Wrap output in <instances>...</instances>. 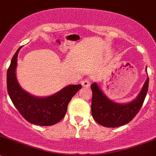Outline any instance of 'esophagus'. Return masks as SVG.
<instances>
[{
  "instance_id": "34e87169",
  "label": "esophagus",
  "mask_w": 156,
  "mask_h": 156,
  "mask_svg": "<svg viewBox=\"0 0 156 156\" xmlns=\"http://www.w3.org/2000/svg\"><path fill=\"white\" fill-rule=\"evenodd\" d=\"M81 84H82L83 87H88L90 84V81L89 79H84L81 81Z\"/></svg>"
}]
</instances>
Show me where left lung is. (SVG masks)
Masks as SVG:
<instances>
[{
	"instance_id": "1",
	"label": "left lung",
	"mask_w": 156,
	"mask_h": 156,
	"mask_svg": "<svg viewBox=\"0 0 156 156\" xmlns=\"http://www.w3.org/2000/svg\"><path fill=\"white\" fill-rule=\"evenodd\" d=\"M149 87L147 78L138 97L128 104H117L110 101L97 83L90 85L92 90L91 113L95 121L105 127H118L130 122L143 106Z\"/></svg>"
}]
</instances>
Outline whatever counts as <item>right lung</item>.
<instances>
[{"instance_id": "obj_1", "label": "right lung", "mask_w": 156, "mask_h": 156, "mask_svg": "<svg viewBox=\"0 0 156 156\" xmlns=\"http://www.w3.org/2000/svg\"><path fill=\"white\" fill-rule=\"evenodd\" d=\"M17 49L13 56L7 73V92L16 110L26 120L40 126H52L58 123L66 115L68 104L81 88V84H70L55 94L46 98L33 96L21 88L16 80Z\"/></svg>"}]
</instances>
